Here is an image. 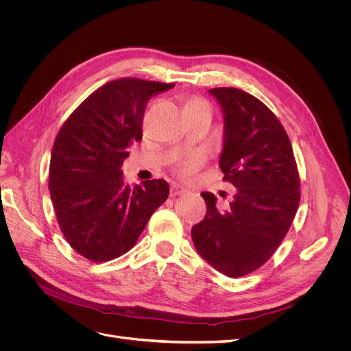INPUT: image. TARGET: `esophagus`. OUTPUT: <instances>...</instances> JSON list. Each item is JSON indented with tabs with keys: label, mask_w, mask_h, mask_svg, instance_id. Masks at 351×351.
Returning <instances> with one entry per match:
<instances>
[{
	"label": "esophagus",
	"mask_w": 351,
	"mask_h": 351,
	"mask_svg": "<svg viewBox=\"0 0 351 351\" xmlns=\"http://www.w3.org/2000/svg\"><path fill=\"white\" fill-rule=\"evenodd\" d=\"M186 192H187V189L184 186L180 184V183H173L171 189H169V195H171L173 197L178 196V195H183Z\"/></svg>",
	"instance_id": "obj_1"
}]
</instances>
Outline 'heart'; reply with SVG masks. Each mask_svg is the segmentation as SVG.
Listing matches in <instances>:
<instances>
[{
    "instance_id": "b5f03b06",
    "label": "heart",
    "mask_w": 351,
    "mask_h": 351,
    "mask_svg": "<svg viewBox=\"0 0 351 351\" xmlns=\"http://www.w3.org/2000/svg\"><path fill=\"white\" fill-rule=\"evenodd\" d=\"M190 102H197V101H190ZM202 162H204V158L200 155L190 156L177 165V174L184 180L192 178L196 174L199 167L202 165Z\"/></svg>"
}]
</instances>
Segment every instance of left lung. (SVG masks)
Segmentation results:
<instances>
[{"label":"left lung","instance_id":"1","mask_svg":"<svg viewBox=\"0 0 351 351\" xmlns=\"http://www.w3.org/2000/svg\"><path fill=\"white\" fill-rule=\"evenodd\" d=\"M224 115L219 168L236 187L226 210L204 192L206 215L192 228L197 253L230 278L258 269L277 250L300 204V180L289 136L277 117L250 93L209 89Z\"/></svg>","mask_w":351,"mask_h":351}]
</instances>
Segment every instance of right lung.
<instances>
[{
    "label": "right lung",
    "mask_w": 351,
    "mask_h": 351,
    "mask_svg": "<svg viewBox=\"0 0 351 351\" xmlns=\"http://www.w3.org/2000/svg\"><path fill=\"white\" fill-rule=\"evenodd\" d=\"M173 83L123 77L84 99L60 129L51 152L49 193L70 246L105 262L129 252L169 195L165 180L124 183L121 165L142 141L146 104Z\"/></svg>",
    "instance_id": "1"
}]
</instances>
